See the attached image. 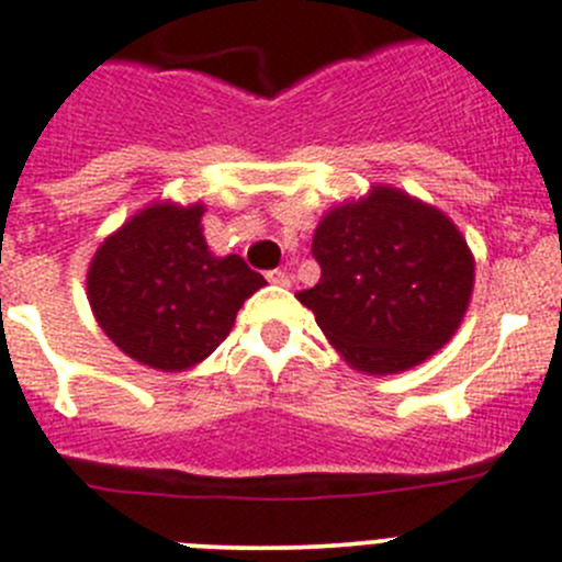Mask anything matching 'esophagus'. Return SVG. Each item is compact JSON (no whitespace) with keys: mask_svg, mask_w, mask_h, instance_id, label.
Listing matches in <instances>:
<instances>
[{"mask_svg":"<svg viewBox=\"0 0 562 562\" xmlns=\"http://www.w3.org/2000/svg\"><path fill=\"white\" fill-rule=\"evenodd\" d=\"M266 280H269L271 285L288 288V285H291V271H288V269H274V271H269V274H266Z\"/></svg>","mask_w":562,"mask_h":562,"instance_id":"esophagus-1","label":"esophagus"}]
</instances>
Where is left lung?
<instances>
[{
    "mask_svg": "<svg viewBox=\"0 0 562 562\" xmlns=\"http://www.w3.org/2000/svg\"><path fill=\"white\" fill-rule=\"evenodd\" d=\"M313 258L318 285L296 299L346 362L373 375L439 351L459 329L475 280L459 227L386 187L329 211L313 236Z\"/></svg>",
    "mask_w": 562,
    "mask_h": 562,
    "instance_id": "left-lung-1",
    "label": "left lung"
}]
</instances>
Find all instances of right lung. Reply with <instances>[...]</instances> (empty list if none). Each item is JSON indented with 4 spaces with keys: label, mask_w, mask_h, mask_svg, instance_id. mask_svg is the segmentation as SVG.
I'll use <instances>...</instances> for the list:
<instances>
[{
    "label": "right lung",
    "mask_w": 562,
    "mask_h": 562,
    "mask_svg": "<svg viewBox=\"0 0 562 562\" xmlns=\"http://www.w3.org/2000/svg\"><path fill=\"white\" fill-rule=\"evenodd\" d=\"M203 211L150 205L101 244L87 271L90 307L109 340L167 373L211 357L244 299L266 285L238 255L209 252Z\"/></svg>",
    "instance_id": "obj_1"
}]
</instances>
